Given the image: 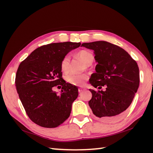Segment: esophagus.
Returning <instances> with one entry per match:
<instances>
[{
    "mask_svg": "<svg viewBox=\"0 0 153 153\" xmlns=\"http://www.w3.org/2000/svg\"><path fill=\"white\" fill-rule=\"evenodd\" d=\"M83 91H84V89H82V88H79V89H78L79 93H81V92H82Z\"/></svg>",
    "mask_w": 153,
    "mask_h": 153,
    "instance_id": "1",
    "label": "esophagus"
}]
</instances>
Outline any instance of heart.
Returning a JSON list of instances; mask_svg holds the SVG:
<instances>
[{
  "mask_svg": "<svg viewBox=\"0 0 153 153\" xmlns=\"http://www.w3.org/2000/svg\"><path fill=\"white\" fill-rule=\"evenodd\" d=\"M77 56L79 57L84 63L90 65L94 61V56L90 51L81 50L77 53ZM70 67V57L68 55L65 56L61 62V69L64 74L69 71ZM67 82L76 86H84L88 79V76L86 74H69L65 77Z\"/></svg>",
  "mask_w": 153,
  "mask_h": 153,
  "instance_id": "heart-1",
  "label": "heart"
}]
</instances>
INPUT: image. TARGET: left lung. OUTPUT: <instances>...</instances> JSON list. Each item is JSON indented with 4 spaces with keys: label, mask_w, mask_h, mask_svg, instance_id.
<instances>
[{
    "label": "left lung",
    "mask_w": 153,
    "mask_h": 153,
    "mask_svg": "<svg viewBox=\"0 0 153 153\" xmlns=\"http://www.w3.org/2000/svg\"><path fill=\"white\" fill-rule=\"evenodd\" d=\"M82 46L94 52L98 64L90 84L105 91L89 89L92 98L88 102L94 115L106 121H115L123 117L131 105L140 84L136 61L117 45L106 41L83 43Z\"/></svg>",
    "instance_id": "8db88e82"
}]
</instances>
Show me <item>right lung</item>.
<instances>
[{"instance_id": "obj_1", "label": "right lung", "mask_w": 153, "mask_h": 153, "mask_svg": "<svg viewBox=\"0 0 153 153\" xmlns=\"http://www.w3.org/2000/svg\"><path fill=\"white\" fill-rule=\"evenodd\" d=\"M80 42H59L36 48L20 63L15 86L27 115L43 128H56L69 117L78 88L62 77L61 62ZM62 86L60 95L53 87Z\"/></svg>"}]
</instances>
